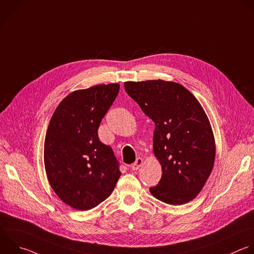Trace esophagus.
Listing matches in <instances>:
<instances>
[{
	"mask_svg": "<svg viewBox=\"0 0 254 254\" xmlns=\"http://www.w3.org/2000/svg\"><path fill=\"white\" fill-rule=\"evenodd\" d=\"M141 164H142V159L140 158V157H138V158H136V160L132 163V165H131V170L132 171H137V170H139V167L141 166Z\"/></svg>",
	"mask_w": 254,
	"mask_h": 254,
	"instance_id": "1",
	"label": "esophagus"
}]
</instances>
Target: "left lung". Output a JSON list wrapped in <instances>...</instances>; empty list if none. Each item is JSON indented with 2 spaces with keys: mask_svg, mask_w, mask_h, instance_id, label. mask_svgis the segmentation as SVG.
Returning a JSON list of instances; mask_svg holds the SVG:
<instances>
[{
  "mask_svg": "<svg viewBox=\"0 0 254 254\" xmlns=\"http://www.w3.org/2000/svg\"><path fill=\"white\" fill-rule=\"evenodd\" d=\"M124 86L155 125L153 152L162 175L150 193L167 204L190 202L205 185L215 158L214 136L204 110L178 82L152 79L126 81Z\"/></svg>",
  "mask_w": 254,
  "mask_h": 254,
  "instance_id": "1",
  "label": "left lung"
}]
</instances>
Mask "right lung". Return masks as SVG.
Returning a JSON list of instances; mask_svg holds the SVG:
<instances>
[{
	"label": "right lung",
	"instance_id": "obj_1",
	"mask_svg": "<svg viewBox=\"0 0 254 254\" xmlns=\"http://www.w3.org/2000/svg\"><path fill=\"white\" fill-rule=\"evenodd\" d=\"M119 91V83L74 91L60 103L50 121L44 148L47 178L56 194L74 209L99 205L121 177L112 147L98 135Z\"/></svg>",
	"mask_w": 254,
	"mask_h": 254
}]
</instances>
